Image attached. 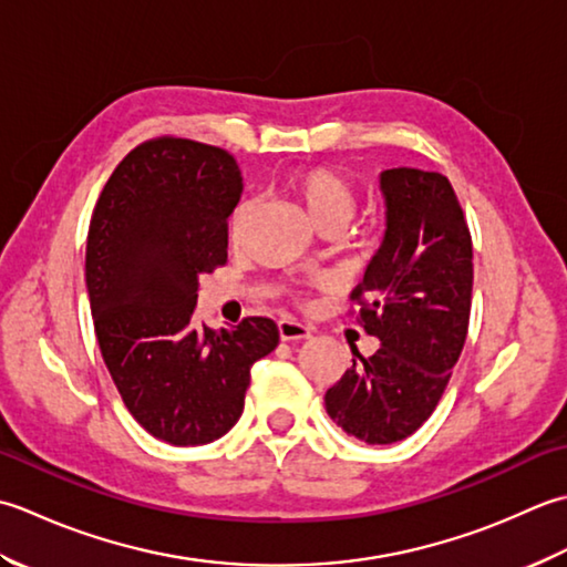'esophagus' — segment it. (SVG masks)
I'll return each mask as SVG.
<instances>
[{
	"instance_id": "obj_1",
	"label": "esophagus",
	"mask_w": 567,
	"mask_h": 567,
	"mask_svg": "<svg viewBox=\"0 0 567 567\" xmlns=\"http://www.w3.org/2000/svg\"><path fill=\"white\" fill-rule=\"evenodd\" d=\"M279 338L286 342H298V340H308L310 338V328L303 326V322L291 320V318H284L279 320Z\"/></svg>"
}]
</instances>
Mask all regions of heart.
Masks as SVG:
<instances>
[{"instance_id": "1", "label": "heart", "mask_w": 567, "mask_h": 567, "mask_svg": "<svg viewBox=\"0 0 567 567\" xmlns=\"http://www.w3.org/2000/svg\"><path fill=\"white\" fill-rule=\"evenodd\" d=\"M284 190L303 207L316 229H340L350 223L357 207V190L340 171L330 166H300L284 176ZM247 215V205H239L233 215V233Z\"/></svg>"}]
</instances>
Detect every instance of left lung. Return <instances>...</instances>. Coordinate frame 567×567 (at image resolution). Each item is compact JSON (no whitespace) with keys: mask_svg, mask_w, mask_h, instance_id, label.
Masks as SVG:
<instances>
[{"mask_svg":"<svg viewBox=\"0 0 567 567\" xmlns=\"http://www.w3.org/2000/svg\"><path fill=\"white\" fill-rule=\"evenodd\" d=\"M386 229L352 298L381 348L328 389L326 411L367 445H391L429 421L467 338L472 239L443 173L381 171Z\"/></svg>","mask_w":567,"mask_h":567,"instance_id":"obj_1","label":"left lung"}]
</instances>
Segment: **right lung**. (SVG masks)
<instances>
[{
	"label": "right lung",
	"instance_id": "right-lung-1",
	"mask_svg": "<svg viewBox=\"0 0 567 567\" xmlns=\"http://www.w3.org/2000/svg\"><path fill=\"white\" fill-rule=\"evenodd\" d=\"M239 198L233 156L164 136L124 156L90 219L85 284L102 360L136 423L171 445L233 429L251 364L279 344L269 318L223 330L193 320L200 276L227 259Z\"/></svg>",
	"mask_w": 567,
	"mask_h": 567
}]
</instances>
